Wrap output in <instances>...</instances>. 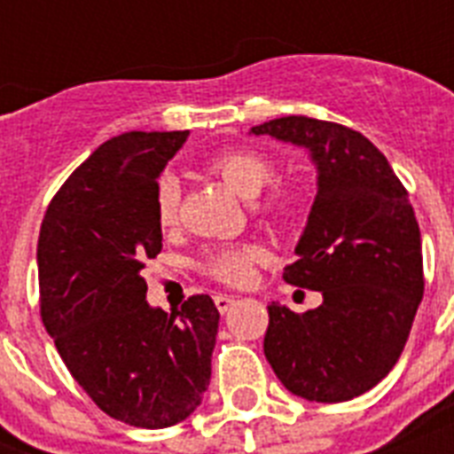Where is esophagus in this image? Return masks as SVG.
Masks as SVG:
<instances>
[{
	"mask_svg": "<svg viewBox=\"0 0 454 454\" xmlns=\"http://www.w3.org/2000/svg\"><path fill=\"white\" fill-rule=\"evenodd\" d=\"M214 303H216V309H219L221 313H226V310L235 303V297H228V294H216V297H214Z\"/></svg>",
	"mask_w": 454,
	"mask_h": 454,
	"instance_id": "esophagus-1",
	"label": "esophagus"
}]
</instances>
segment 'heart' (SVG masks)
<instances>
[{
	"label": "heart",
	"instance_id": "heart-1",
	"mask_svg": "<svg viewBox=\"0 0 454 454\" xmlns=\"http://www.w3.org/2000/svg\"><path fill=\"white\" fill-rule=\"evenodd\" d=\"M207 171L219 176L223 184L240 198L254 200L262 195L263 188L273 184L276 178V167L270 164L269 157L259 155L247 148H231V151L214 153L205 162ZM178 202H181V191L174 178H162L155 192V219L160 228L169 231L178 221ZM263 212L270 219L283 221L292 214V198L285 192H276L266 202ZM263 249L256 242H240V245H221V247L209 249L202 262V270L216 278L219 283L226 285H245L252 278L254 263L262 262Z\"/></svg>",
	"mask_w": 454,
	"mask_h": 454
}]
</instances>
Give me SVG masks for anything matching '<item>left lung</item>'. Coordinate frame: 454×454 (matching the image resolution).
Instances as JSON below:
<instances>
[{"label":"left lung","instance_id":"8db88e82","mask_svg":"<svg viewBox=\"0 0 454 454\" xmlns=\"http://www.w3.org/2000/svg\"><path fill=\"white\" fill-rule=\"evenodd\" d=\"M252 134L301 145L317 169L297 262L283 278L320 292L323 303L306 313L270 303L263 353L294 395L351 401L391 372L424 297L415 209L387 157L360 131L290 115Z\"/></svg>","mask_w":454,"mask_h":454}]
</instances>
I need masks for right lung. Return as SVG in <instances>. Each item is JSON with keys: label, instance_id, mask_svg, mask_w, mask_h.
<instances>
[{"label": "right lung", "instance_id": "add662e5", "mask_svg": "<svg viewBox=\"0 0 454 454\" xmlns=\"http://www.w3.org/2000/svg\"><path fill=\"white\" fill-rule=\"evenodd\" d=\"M188 131H127L98 145L46 209L39 309L60 358L113 419L167 429L195 412L212 377L219 310L195 294L176 313L145 301L141 270L162 249L157 176Z\"/></svg>", "mask_w": 454, "mask_h": 454}]
</instances>
